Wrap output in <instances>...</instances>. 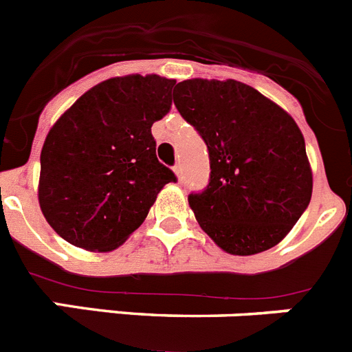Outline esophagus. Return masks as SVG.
<instances>
[{
  "instance_id": "obj_1",
  "label": "esophagus",
  "mask_w": 352,
  "mask_h": 352,
  "mask_svg": "<svg viewBox=\"0 0 352 352\" xmlns=\"http://www.w3.org/2000/svg\"><path fill=\"white\" fill-rule=\"evenodd\" d=\"M173 172H175L177 179H179V180H182L184 173H182V166H180V164H175V166H173Z\"/></svg>"
}]
</instances>
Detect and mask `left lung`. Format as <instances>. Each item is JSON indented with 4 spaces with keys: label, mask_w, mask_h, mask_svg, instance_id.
Here are the masks:
<instances>
[{
    "label": "left lung",
    "mask_w": 352,
    "mask_h": 352,
    "mask_svg": "<svg viewBox=\"0 0 352 352\" xmlns=\"http://www.w3.org/2000/svg\"><path fill=\"white\" fill-rule=\"evenodd\" d=\"M173 103L210 157L208 186L188 198L201 230L235 256L277 245L312 196L305 140L293 117L231 78L179 82Z\"/></svg>",
    "instance_id": "obj_1"
}]
</instances>
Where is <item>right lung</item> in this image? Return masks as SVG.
Returning a JSON list of instances; mask_svg holds the SVG:
<instances>
[{"label": "right lung", "mask_w": 352, "mask_h": 352, "mask_svg": "<svg viewBox=\"0 0 352 352\" xmlns=\"http://www.w3.org/2000/svg\"><path fill=\"white\" fill-rule=\"evenodd\" d=\"M175 80L109 78L82 94L50 128L40 156L38 201L61 239L107 252L145 221L175 173L156 157L151 128L172 107Z\"/></svg>", "instance_id": "obj_1"}]
</instances>
